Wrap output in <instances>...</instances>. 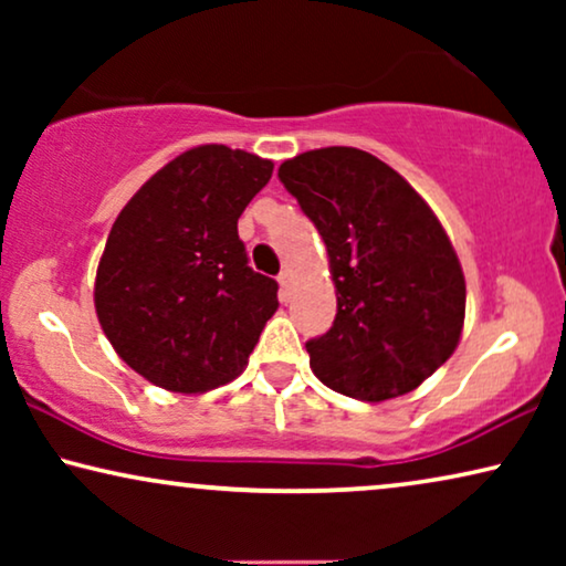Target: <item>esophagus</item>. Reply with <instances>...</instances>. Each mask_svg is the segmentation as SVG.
Returning <instances> with one entry per match:
<instances>
[{"label":"esophagus","instance_id":"obj_1","mask_svg":"<svg viewBox=\"0 0 566 566\" xmlns=\"http://www.w3.org/2000/svg\"><path fill=\"white\" fill-rule=\"evenodd\" d=\"M277 283H281V298L289 301L291 293H293V275H291V270H283V273L277 275Z\"/></svg>","mask_w":566,"mask_h":566}]
</instances>
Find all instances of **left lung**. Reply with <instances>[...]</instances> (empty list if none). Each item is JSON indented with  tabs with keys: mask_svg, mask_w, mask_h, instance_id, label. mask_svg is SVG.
<instances>
[{
	"mask_svg": "<svg viewBox=\"0 0 566 566\" xmlns=\"http://www.w3.org/2000/svg\"><path fill=\"white\" fill-rule=\"evenodd\" d=\"M277 177L327 244L337 289L329 332L306 343L314 376L363 401L417 389L453 355L467 312L461 262L436 213L353 146L298 154Z\"/></svg>",
	"mask_w": 566,
	"mask_h": 566,
	"instance_id": "8db88e82",
	"label": "left lung"
}]
</instances>
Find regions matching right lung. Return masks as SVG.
<instances>
[{
    "label": "right lung",
    "instance_id": "add662e5",
    "mask_svg": "<svg viewBox=\"0 0 566 566\" xmlns=\"http://www.w3.org/2000/svg\"><path fill=\"white\" fill-rule=\"evenodd\" d=\"M270 175V159L196 146L115 219L95 308L115 353L146 381L200 394L242 374L277 308V283L247 265L237 221Z\"/></svg>",
    "mask_w": 566,
    "mask_h": 566
}]
</instances>
